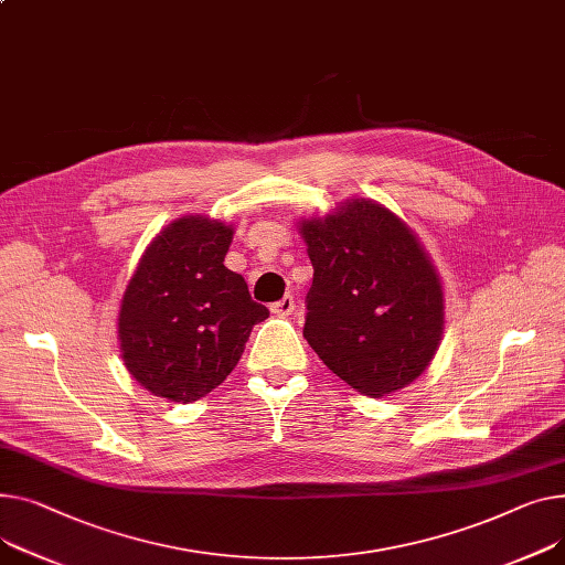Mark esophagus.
<instances>
[{
    "mask_svg": "<svg viewBox=\"0 0 565 565\" xmlns=\"http://www.w3.org/2000/svg\"><path fill=\"white\" fill-rule=\"evenodd\" d=\"M270 311L275 313V316H279V318H288L292 311H295V299L290 297V295H284L279 302H275L273 307H270Z\"/></svg>",
    "mask_w": 565,
    "mask_h": 565,
    "instance_id": "esophagus-1",
    "label": "esophagus"
}]
</instances>
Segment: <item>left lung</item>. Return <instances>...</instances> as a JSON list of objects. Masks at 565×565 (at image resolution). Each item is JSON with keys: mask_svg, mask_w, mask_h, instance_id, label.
I'll use <instances>...</instances> for the list:
<instances>
[{"mask_svg": "<svg viewBox=\"0 0 565 565\" xmlns=\"http://www.w3.org/2000/svg\"><path fill=\"white\" fill-rule=\"evenodd\" d=\"M313 266L305 338L367 397L416 382L445 329L443 284L420 238L391 209L354 198L299 220Z\"/></svg>", "mask_w": 565, "mask_h": 565, "instance_id": "left-lung-1", "label": "left lung"}]
</instances>
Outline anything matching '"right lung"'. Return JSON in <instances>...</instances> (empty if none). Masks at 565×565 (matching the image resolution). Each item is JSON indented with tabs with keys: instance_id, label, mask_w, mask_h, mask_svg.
<instances>
[{
	"instance_id": "right-lung-1",
	"label": "right lung",
	"mask_w": 565,
	"mask_h": 565,
	"mask_svg": "<svg viewBox=\"0 0 565 565\" xmlns=\"http://www.w3.org/2000/svg\"><path fill=\"white\" fill-rule=\"evenodd\" d=\"M232 224L183 215L149 243L118 313L125 367L152 395L195 402L241 361L249 331L270 311L224 268Z\"/></svg>"
}]
</instances>
